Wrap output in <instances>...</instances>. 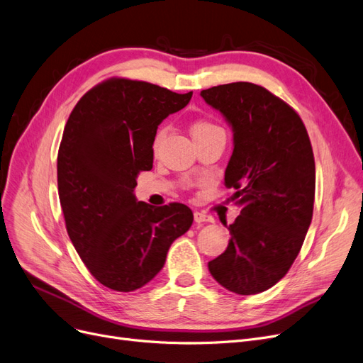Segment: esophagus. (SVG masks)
<instances>
[{"label": "esophagus", "mask_w": 363, "mask_h": 363, "mask_svg": "<svg viewBox=\"0 0 363 363\" xmlns=\"http://www.w3.org/2000/svg\"><path fill=\"white\" fill-rule=\"evenodd\" d=\"M194 219L196 223H204V222H214V219L211 216L206 214V213H201V211H195L194 213Z\"/></svg>", "instance_id": "esophagus-1"}]
</instances>
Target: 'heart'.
Returning <instances> with one entry per match:
<instances>
[{
  "label": "heart",
  "mask_w": 363,
  "mask_h": 363,
  "mask_svg": "<svg viewBox=\"0 0 363 363\" xmlns=\"http://www.w3.org/2000/svg\"><path fill=\"white\" fill-rule=\"evenodd\" d=\"M214 131H222V129H220L219 126H217V125H214V123H211V122H206V121L195 122V123L192 125V128H191V133H192V137H194V138H198V137H202V135H207V134L214 133ZM164 137H165V129L162 128V129H159V131L156 133L155 140H153V150H155V152L157 150L159 144L162 143Z\"/></svg>",
  "instance_id": "obj_1"
}]
</instances>
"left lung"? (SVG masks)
Wrapping results in <instances>:
<instances>
[{
	"label": "left lung",
	"instance_id": "obj_1",
	"mask_svg": "<svg viewBox=\"0 0 363 363\" xmlns=\"http://www.w3.org/2000/svg\"><path fill=\"white\" fill-rule=\"evenodd\" d=\"M234 133L225 184L241 207L226 250L208 262L214 280L238 295L280 281L296 259L313 219L315 165L299 114L255 83L201 91Z\"/></svg>",
	"mask_w": 363,
	"mask_h": 363
}]
</instances>
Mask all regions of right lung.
Returning a JSON list of instances; mask_svg holds the SVG:
<instances>
[{
    "label": "right lung",
    "mask_w": 363,
    "mask_h": 363,
    "mask_svg": "<svg viewBox=\"0 0 363 363\" xmlns=\"http://www.w3.org/2000/svg\"><path fill=\"white\" fill-rule=\"evenodd\" d=\"M191 98L113 77L86 92L69 114L57 152L65 226L86 268L113 291L147 284L194 222L184 204L155 207L134 195L138 174L153 167L157 126Z\"/></svg>",
    "instance_id": "obj_1"
}]
</instances>
